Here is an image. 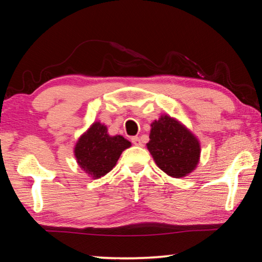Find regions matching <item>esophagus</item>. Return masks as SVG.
Here are the masks:
<instances>
[{
	"label": "esophagus",
	"mask_w": 262,
	"mask_h": 262,
	"mask_svg": "<svg viewBox=\"0 0 262 262\" xmlns=\"http://www.w3.org/2000/svg\"><path fill=\"white\" fill-rule=\"evenodd\" d=\"M132 142H133V144L137 145V147H141V145H142V142H141V139L139 136L132 137Z\"/></svg>",
	"instance_id": "obj_1"
}]
</instances>
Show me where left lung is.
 Wrapping results in <instances>:
<instances>
[{"label": "left lung", "mask_w": 262, "mask_h": 262, "mask_svg": "<svg viewBox=\"0 0 262 262\" xmlns=\"http://www.w3.org/2000/svg\"><path fill=\"white\" fill-rule=\"evenodd\" d=\"M150 127L147 148L157 166L172 178L192 173L201 157L200 141L194 133L168 114H162Z\"/></svg>", "instance_id": "obj_1"}]
</instances>
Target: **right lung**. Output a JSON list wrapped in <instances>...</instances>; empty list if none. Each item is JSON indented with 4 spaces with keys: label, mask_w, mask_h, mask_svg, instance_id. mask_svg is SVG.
<instances>
[{
    "label": "right lung",
    "mask_w": 262,
    "mask_h": 262,
    "mask_svg": "<svg viewBox=\"0 0 262 262\" xmlns=\"http://www.w3.org/2000/svg\"><path fill=\"white\" fill-rule=\"evenodd\" d=\"M130 147L129 141L121 135H110L107 126L97 120L78 137L74 156L90 178L100 179L113 170L122 151Z\"/></svg>",
    "instance_id": "obj_1"
}]
</instances>
